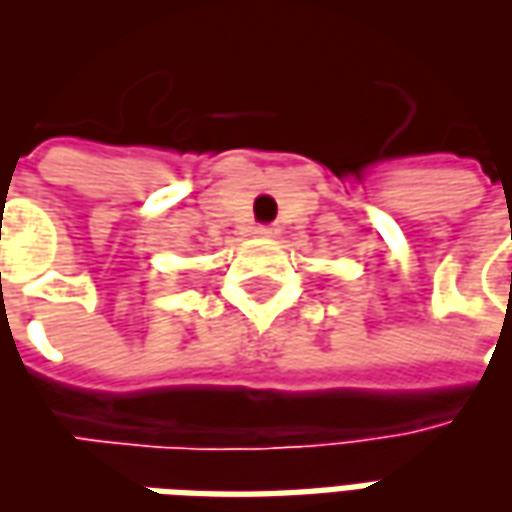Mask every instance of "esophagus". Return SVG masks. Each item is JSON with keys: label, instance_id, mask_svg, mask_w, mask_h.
<instances>
[{"label": "esophagus", "instance_id": "1", "mask_svg": "<svg viewBox=\"0 0 512 512\" xmlns=\"http://www.w3.org/2000/svg\"><path fill=\"white\" fill-rule=\"evenodd\" d=\"M255 235L257 238H274V235H277V230H274L271 224H257Z\"/></svg>", "mask_w": 512, "mask_h": 512}]
</instances>
